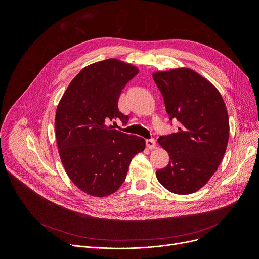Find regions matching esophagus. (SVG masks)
<instances>
[{
	"mask_svg": "<svg viewBox=\"0 0 259 259\" xmlns=\"http://www.w3.org/2000/svg\"><path fill=\"white\" fill-rule=\"evenodd\" d=\"M146 145L149 149H153L155 148L156 146V141L155 139H149V140H146Z\"/></svg>",
	"mask_w": 259,
	"mask_h": 259,
	"instance_id": "34e87169",
	"label": "esophagus"
}]
</instances>
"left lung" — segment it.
<instances>
[{
    "instance_id": "1",
    "label": "left lung",
    "mask_w": 259,
    "mask_h": 259,
    "mask_svg": "<svg viewBox=\"0 0 259 259\" xmlns=\"http://www.w3.org/2000/svg\"><path fill=\"white\" fill-rule=\"evenodd\" d=\"M153 79L170 120L180 122L178 132L158 139L170 161L156 171V178L172 193H194L211 179L226 152L229 141L226 105L209 80L188 68L155 72Z\"/></svg>"
}]
</instances>
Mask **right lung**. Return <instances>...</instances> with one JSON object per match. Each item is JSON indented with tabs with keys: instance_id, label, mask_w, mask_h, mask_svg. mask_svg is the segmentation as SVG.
<instances>
[{
	"instance_id": "right-lung-1",
	"label": "right lung",
	"mask_w": 259,
	"mask_h": 259,
	"mask_svg": "<svg viewBox=\"0 0 259 259\" xmlns=\"http://www.w3.org/2000/svg\"><path fill=\"white\" fill-rule=\"evenodd\" d=\"M137 67L108 59L91 64L72 79L57 109L56 137L62 164L85 193L104 197L125 182L130 161L145 149V140L120 132L108 122L128 116L118 99Z\"/></svg>"
}]
</instances>
